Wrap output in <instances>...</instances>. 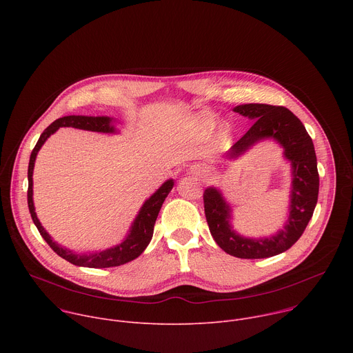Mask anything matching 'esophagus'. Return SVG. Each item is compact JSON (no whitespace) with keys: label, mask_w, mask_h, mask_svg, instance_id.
I'll return each mask as SVG.
<instances>
[{"label":"esophagus","mask_w":353,"mask_h":353,"mask_svg":"<svg viewBox=\"0 0 353 353\" xmlns=\"http://www.w3.org/2000/svg\"><path fill=\"white\" fill-rule=\"evenodd\" d=\"M190 172L194 173V174H199V176H201V174L205 173V169H204L203 166H191V168H190Z\"/></svg>","instance_id":"esophagus-1"}]
</instances>
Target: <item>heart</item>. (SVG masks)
<instances>
[{
  "instance_id": "obj_1",
  "label": "heart",
  "mask_w": 353,
  "mask_h": 353,
  "mask_svg": "<svg viewBox=\"0 0 353 353\" xmlns=\"http://www.w3.org/2000/svg\"><path fill=\"white\" fill-rule=\"evenodd\" d=\"M226 134V127L225 125H222L221 128H219V135L222 137V135H225Z\"/></svg>"
}]
</instances>
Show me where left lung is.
<instances>
[{"label":"left lung","mask_w":353,"mask_h":353,"mask_svg":"<svg viewBox=\"0 0 353 353\" xmlns=\"http://www.w3.org/2000/svg\"><path fill=\"white\" fill-rule=\"evenodd\" d=\"M250 120L251 128L229 149L226 159H239L256 143L274 139L283 148L290 163L292 184L289 214L282 229L268 237H245L232 226V210L221 190L204 191V208L210 232L225 253L237 259H268L283 253L303 234L319 198V170L313 141L305 125L286 108L248 103L233 109Z\"/></svg>","instance_id":"obj_1"}]
</instances>
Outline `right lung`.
I'll use <instances>...</instances> for the list:
<instances>
[{
  "label": "right lung",
  "mask_w": 353,
  "mask_h": 353,
  "mask_svg": "<svg viewBox=\"0 0 353 353\" xmlns=\"http://www.w3.org/2000/svg\"><path fill=\"white\" fill-rule=\"evenodd\" d=\"M113 117L108 116H65L61 119H57L54 123L50 124L43 134L40 135L36 146L33 148L30 159H29V168H28V207L30 216L33 219V223L36 225L37 230L40 232L41 237L47 241V244L52 247L56 253L63 257L64 260L70 261L74 265L78 267H88V268H109V267H119L125 263H130L139 257L143 250L148 247L150 239L154 234V226L157 222V218L159 215V211L162 208L163 201L172 191L174 185V180L169 179L166 180L152 195H150L143 205L141 207L138 215L135 216L134 222L131 223V228L125 236V239L102 251H96V253H75L72 250H68L59 243H56L52 236H50L46 229L41 226L40 221L37 219V215L34 212V204H33V169L36 157L39 154L40 148L44 145L47 138L53 135L60 127H72L86 131H94V132H103V134H116V125L113 124Z\"/></svg>",
  "instance_id": "1"
}]
</instances>
